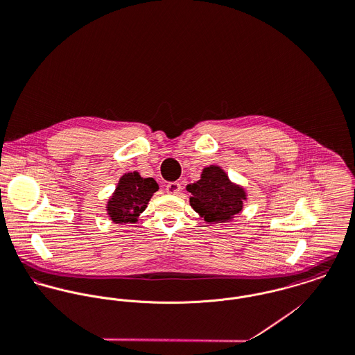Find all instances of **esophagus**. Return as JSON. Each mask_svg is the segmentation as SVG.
Listing matches in <instances>:
<instances>
[{
	"label": "esophagus",
	"mask_w": 355,
	"mask_h": 355,
	"mask_svg": "<svg viewBox=\"0 0 355 355\" xmlns=\"http://www.w3.org/2000/svg\"><path fill=\"white\" fill-rule=\"evenodd\" d=\"M165 190H166V193H168V194L176 196V194H179V193L182 191V186H180V183H179V182H171V183H168V184H166Z\"/></svg>",
	"instance_id": "obj_1"
}]
</instances>
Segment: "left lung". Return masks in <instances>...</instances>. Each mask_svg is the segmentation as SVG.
<instances>
[{"label":"left lung","mask_w":355,"mask_h":355,"mask_svg":"<svg viewBox=\"0 0 355 355\" xmlns=\"http://www.w3.org/2000/svg\"><path fill=\"white\" fill-rule=\"evenodd\" d=\"M186 189L191 194V207L207 223L231 221L248 197L243 187L232 183L217 165L203 168L201 179Z\"/></svg>","instance_id":"1"}]
</instances>
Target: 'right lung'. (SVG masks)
<instances>
[{"instance_id": "right-lung-1", "label": "right lung", "mask_w": 355, "mask_h": 355, "mask_svg": "<svg viewBox=\"0 0 355 355\" xmlns=\"http://www.w3.org/2000/svg\"><path fill=\"white\" fill-rule=\"evenodd\" d=\"M157 190L158 184L153 178H142L138 172L123 175L106 203L110 220L114 224L137 223Z\"/></svg>"}]
</instances>
